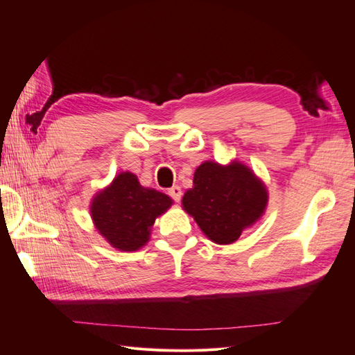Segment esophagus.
Returning a JSON list of instances; mask_svg holds the SVG:
<instances>
[{
    "mask_svg": "<svg viewBox=\"0 0 355 355\" xmlns=\"http://www.w3.org/2000/svg\"><path fill=\"white\" fill-rule=\"evenodd\" d=\"M168 196H170L171 198H173L175 201L179 202V200H180V197H182V189H180V187H178V185L171 187V188L168 189Z\"/></svg>",
    "mask_w": 355,
    "mask_h": 355,
    "instance_id": "1",
    "label": "esophagus"
}]
</instances>
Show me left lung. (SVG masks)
<instances>
[{"mask_svg": "<svg viewBox=\"0 0 355 355\" xmlns=\"http://www.w3.org/2000/svg\"><path fill=\"white\" fill-rule=\"evenodd\" d=\"M268 197L263 180L241 161L223 166L207 159L196 168L182 207L210 241L222 245L235 243L261 220Z\"/></svg>", "mask_w": 355, "mask_h": 355, "instance_id": "1", "label": "left lung"}]
</instances>
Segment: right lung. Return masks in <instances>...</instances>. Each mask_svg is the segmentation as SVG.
Segmentation results:
<instances>
[{"label": "right lung", "instance_id": "obj_1", "mask_svg": "<svg viewBox=\"0 0 355 355\" xmlns=\"http://www.w3.org/2000/svg\"><path fill=\"white\" fill-rule=\"evenodd\" d=\"M171 204L173 200L163 192L142 187L132 171H121L108 187L96 192L90 216L96 231L114 249L136 252L151 239L155 219Z\"/></svg>", "mask_w": 355, "mask_h": 355}]
</instances>
